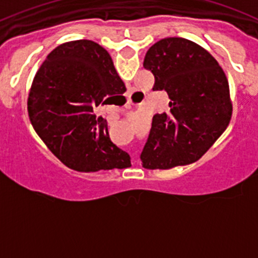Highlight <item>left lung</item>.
Here are the masks:
<instances>
[{
    "mask_svg": "<svg viewBox=\"0 0 258 258\" xmlns=\"http://www.w3.org/2000/svg\"><path fill=\"white\" fill-rule=\"evenodd\" d=\"M143 67L155 76L152 90L169 95V113L155 115L141 154L146 169H169L199 160L225 132L232 104L227 77L204 47L181 37L157 41Z\"/></svg>",
    "mask_w": 258,
    "mask_h": 258,
    "instance_id": "left-lung-1",
    "label": "left lung"
}]
</instances>
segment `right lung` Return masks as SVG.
Segmentation results:
<instances>
[{"label": "right lung", "mask_w": 258, "mask_h": 258, "mask_svg": "<svg viewBox=\"0 0 258 258\" xmlns=\"http://www.w3.org/2000/svg\"><path fill=\"white\" fill-rule=\"evenodd\" d=\"M126 92L106 49L90 40L52 50L38 68L28 95L31 124L47 149L77 172L131 166V156L109 140L94 108Z\"/></svg>", "instance_id": "right-lung-1"}]
</instances>
